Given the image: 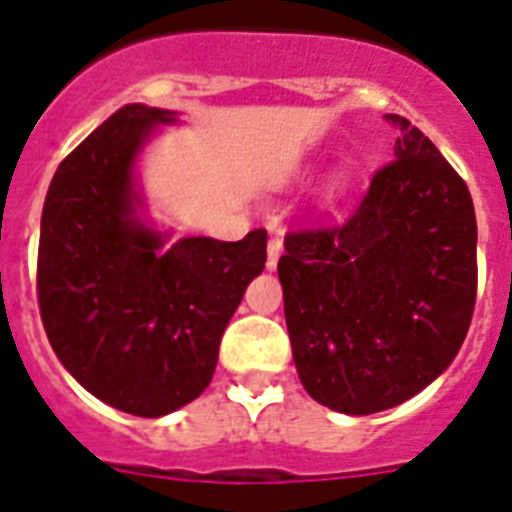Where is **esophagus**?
I'll return each instance as SVG.
<instances>
[{"instance_id":"1","label":"esophagus","mask_w":512,"mask_h":512,"mask_svg":"<svg viewBox=\"0 0 512 512\" xmlns=\"http://www.w3.org/2000/svg\"><path fill=\"white\" fill-rule=\"evenodd\" d=\"M282 244H284V236L282 233H273L271 241H268V260H265V265L268 268H276V263H279V255H282Z\"/></svg>"}]
</instances>
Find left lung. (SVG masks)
I'll return each instance as SVG.
<instances>
[{
	"mask_svg": "<svg viewBox=\"0 0 512 512\" xmlns=\"http://www.w3.org/2000/svg\"><path fill=\"white\" fill-rule=\"evenodd\" d=\"M395 161L343 222L284 236L279 282L306 392L368 416L411 400L451 365L473 319L478 228L470 190L400 115Z\"/></svg>",
	"mask_w": 512,
	"mask_h": 512,
	"instance_id": "1",
	"label": "left lung"
}]
</instances>
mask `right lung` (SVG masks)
Wrapping results in <instances>:
<instances>
[{"label":"right lung","instance_id":"right-lung-1","mask_svg":"<svg viewBox=\"0 0 512 512\" xmlns=\"http://www.w3.org/2000/svg\"><path fill=\"white\" fill-rule=\"evenodd\" d=\"M169 109L126 104L53 174L37 255L39 317L69 373L117 411L158 419L204 392L225 327L265 268L241 241L166 236L136 217L134 161Z\"/></svg>","mask_w":512,"mask_h":512}]
</instances>
